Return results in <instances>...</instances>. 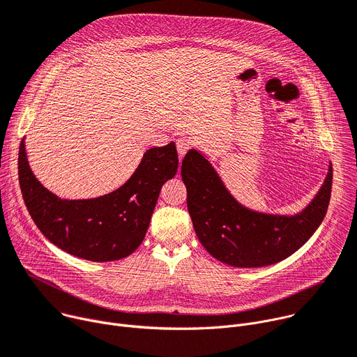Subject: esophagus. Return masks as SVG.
<instances>
[{"label": "esophagus", "mask_w": 357, "mask_h": 357, "mask_svg": "<svg viewBox=\"0 0 357 357\" xmlns=\"http://www.w3.org/2000/svg\"><path fill=\"white\" fill-rule=\"evenodd\" d=\"M190 148H192V141L189 138L183 137V138L176 139V149H178L179 156H183Z\"/></svg>", "instance_id": "esophagus-1"}]
</instances>
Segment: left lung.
<instances>
[{
    "label": "left lung",
    "mask_w": 357,
    "mask_h": 357,
    "mask_svg": "<svg viewBox=\"0 0 357 357\" xmlns=\"http://www.w3.org/2000/svg\"><path fill=\"white\" fill-rule=\"evenodd\" d=\"M181 175L188 211L201 243L218 261L236 268L273 265L303 246L328 212L333 179L331 167L325 185L302 213L275 216L239 205L195 149L185 155Z\"/></svg>",
    "instance_id": "1"
}]
</instances>
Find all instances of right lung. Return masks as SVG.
<instances>
[{
	"label": "right lung",
	"instance_id": "right-lung-1",
	"mask_svg": "<svg viewBox=\"0 0 357 357\" xmlns=\"http://www.w3.org/2000/svg\"><path fill=\"white\" fill-rule=\"evenodd\" d=\"M176 169V146L171 142L148 149L119 189L95 199L67 201L47 190L31 172L24 141L18 153L20 186L32 220L59 249L92 262L116 261L141 245L160 188Z\"/></svg>",
	"mask_w": 357,
	"mask_h": 357
}]
</instances>
